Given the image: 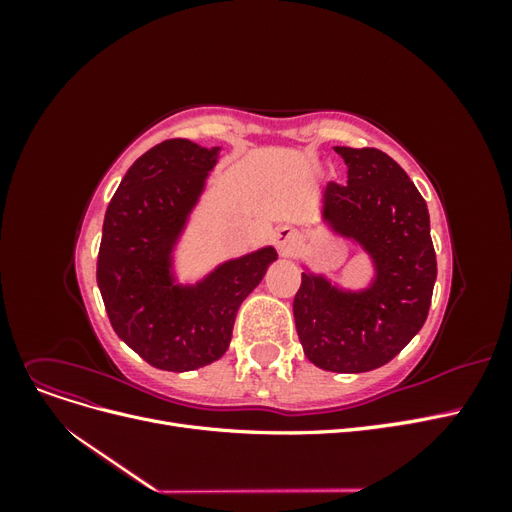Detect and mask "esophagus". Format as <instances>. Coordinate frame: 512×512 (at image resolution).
Returning <instances> with one entry per match:
<instances>
[{
	"instance_id": "34e87169",
	"label": "esophagus",
	"mask_w": 512,
	"mask_h": 512,
	"mask_svg": "<svg viewBox=\"0 0 512 512\" xmlns=\"http://www.w3.org/2000/svg\"><path fill=\"white\" fill-rule=\"evenodd\" d=\"M294 237H297V232H294V230H292V228H288V226H282V228H277V230H275L273 241H275V245H277V247H280L282 252H286L288 247L292 245Z\"/></svg>"
}]
</instances>
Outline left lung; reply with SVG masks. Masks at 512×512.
<instances>
[{
	"label": "left lung",
	"mask_w": 512,
	"mask_h": 512,
	"mask_svg": "<svg viewBox=\"0 0 512 512\" xmlns=\"http://www.w3.org/2000/svg\"><path fill=\"white\" fill-rule=\"evenodd\" d=\"M335 151L348 166V183L327 185L324 220L365 247L378 277L352 294L303 273L292 312L309 361L359 374L395 359L421 331L438 265L427 205L406 170L374 147Z\"/></svg>",
	"instance_id": "obj_1"
}]
</instances>
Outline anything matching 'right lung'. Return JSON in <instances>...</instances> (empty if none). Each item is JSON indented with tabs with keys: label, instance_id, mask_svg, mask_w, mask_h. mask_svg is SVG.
I'll list each match as a JSON object with an SVG mask.
<instances>
[{
	"label": "right lung",
	"instance_id": "right-lung-1",
	"mask_svg": "<svg viewBox=\"0 0 512 512\" xmlns=\"http://www.w3.org/2000/svg\"><path fill=\"white\" fill-rule=\"evenodd\" d=\"M218 162L205 149L170 138L138 158L104 215L98 286L115 333L166 371H190L228 350L237 309L267 267L273 247L230 260L194 288L170 282V250Z\"/></svg>",
	"mask_w": 512,
	"mask_h": 512
}]
</instances>
